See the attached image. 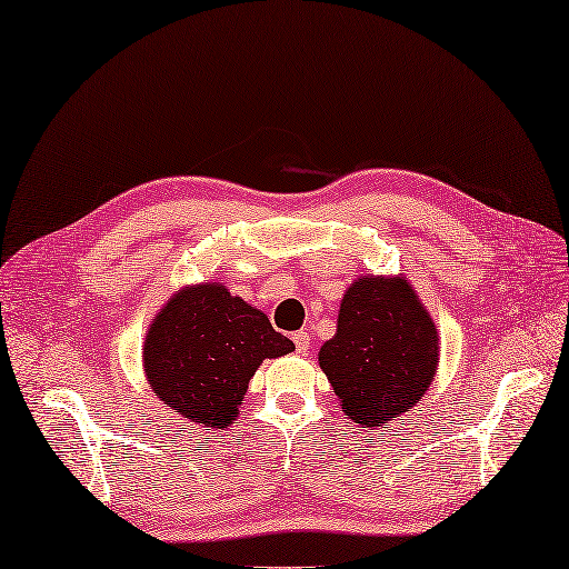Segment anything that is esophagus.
<instances>
[{"label":"esophagus","mask_w":569,"mask_h":569,"mask_svg":"<svg viewBox=\"0 0 569 569\" xmlns=\"http://www.w3.org/2000/svg\"><path fill=\"white\" fill-rule=\"evenodd\" d=\"M292 341H295V346H297V351H299V353H307V351H309V341H311V336H309L307 331H295V333H292Z\"/></svg>","instance_id":"34e87169"}]
</instances>
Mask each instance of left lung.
<instances>
[{
  "mask_svg": "<svg viewBox=\"0 0 569 569\" xmlns=\"http://www.w3.org/2000/svg\"><path fill=\"white\" fill-rule=\"evenodd\" d=\"M437 363V327L405 277H358L341 299L333 339L319 351L341 410L363 427L410 412Z\"/></svg>",
  "mask_w": 569,
  "mask_h": 569,
  "instance_id": "8db88e82",
  "label": "left lung"
}]
</instances>
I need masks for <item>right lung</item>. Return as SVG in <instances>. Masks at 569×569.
<instances>
[{
    "label": "right lung",
    "mask_w": 569,
    "mask_h": 569,
    "mask_svg": "<svg viewBox=\"0 0 569 569\" xmlns=\"http://www.w3.org/2000/svg\"><path fill=\"white\" fill-rule=\"evenodd\" d=\"M295 351L270 319L220 282L183 287L159 309L144 339V373L157 398L211 430L240 415L264 358Z\"/></svg>",
    "instance_id": "add662e5"
}]
</instances>
